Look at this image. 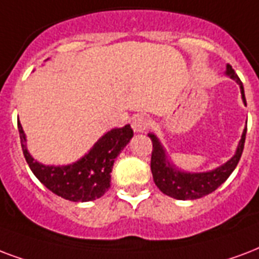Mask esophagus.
<instances>
[{
    "label": "esophagus",
    "instance_id": "esophagus-1",
    "mask_svg": "<svg viewBox=\"0 0 259 259\" xmlns=\"http://www.w3.org/2000/svg\"><path fill=\"white\" fill-rule=\"evenodd\" d=\"M149 126V121H148L145 116L137 115L133 118V122H132V127L136 133H144L145 130L148 129Z\"/></svg>",
    "mask_w": 259,
    "mask_h": 259
}]
</instances>
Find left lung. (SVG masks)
Instances as JSON below:
<instances>
[{
    "mask_svg": "<svg viewBox=\"0 0 259 259\" xmlns=\"http://www.w3.org/2000/svg\"><path fill=\"white\" fill-rule=\"evenodd\" d=\"M227 76H230L232 80L236 81L239 85L240 94H242V100L246 104V98H244L243 84L240 81L238 74L235 73L231 65H227L226 70ZM246 132L247 127H244L242 138H240L238 148L235 155L230 160L226 161L224 164L219 165L216 168L205 172H189L183 169L178 168L172 161L169 160L168 155L165 152L164 147L161 145L160 140L153 133H148L149 138L153 144L151 157V171L153 175L155 185L160 189L161 193H164L168 197H172L175 200H198L201 197L210 194L219 186H222L230 177L232 171L236 168L239 163L240 156L244 148V140H246Z\"/></svg>",
    "mask_w": 259,
    "mask_h": 259,
    "instance_id": "8db88e82",
    "label": "left lung"
}]
</instances>
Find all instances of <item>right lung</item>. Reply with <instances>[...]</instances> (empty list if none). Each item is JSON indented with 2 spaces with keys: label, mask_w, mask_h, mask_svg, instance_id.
<instances>
[{
  "label": "right lung",
  "mask_w": 259,
  "mask_h": 259,
  "mask_svg": "<svg viewBox=\"0 0 259 259\" xmlns=\"http://www.w3.org/2000/svg\"><path fill=\"white\" fill-rule=\"evenodd\" d=\"M17 127L23 153L33 175L54 194L73 202L94 201L110 189L114 161L133 137L130 125L114 127L104 133L88 153L74 163L46 165L35 160L28 152L27 137L20 121H17Z\"/></svg>",
  "instance_id": "right-lung-1"
}]
</instances>
